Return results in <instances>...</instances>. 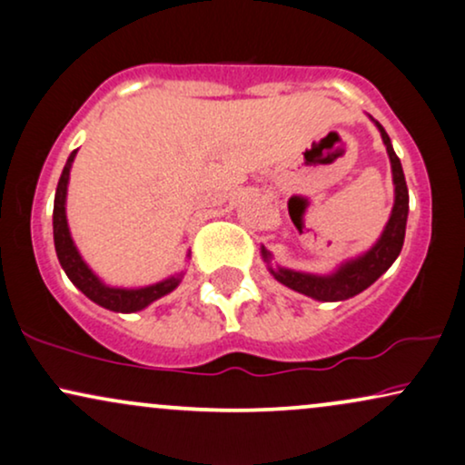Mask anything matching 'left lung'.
I'll use <instances>...</instances> for the list:
<instances>
[{"mask_svg":"<svg viewBox=\"0 0 465 465\" xmlns=\"http://www.w3.org/2000/svg\"><path fill=\"white\" fill-rule=\"evenodd\" d=\"M374 125L381 132L383 144L388 149L390 164H392V179H394V208L390 214L388 225H385L381 238L374 242V247L366 253L355 257V260L344 262L338 271L331 275H310V272L290 271V268L268 266L271 275L277 279L279 283L288 286L294 292H301L305 296H312L316 301H344L351 296L360 294L368 286H372L379 277L394 264L399 257L402 242H405V227H407V212H410V193H407L405 175H402V166L399 155L394 153L392 143H390L388 132L383 130L381 123L374 121ZM262 257L266 264H271V253L262 247Z\"/></svg>","mask_w":465,"mask_h":465,"instance_id":"left-lung-1","label":"left lung"}]
</instances>
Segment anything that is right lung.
<instances>
[{"mask_svg": "<svg viewBox=\"0 0 465 465\" xmlns=\"http://www.w3.org/2000/svg\"><path fill=\"white\" fill-rule=\"evenodd\" d=\"M75 151H71L69 160H66L63 175H60L58 188H55V199H54V244L55 253H58L60 266L64 268L66 277L71 279L73 286L80 288L93 303L105 307L110 312H121V314H132V312H141L144 307L153 303V301L162 299L169 292H173L182 282V275L169 277L164 282L153 283V286L144 288H112L99 279L94 272L88 268L86 262L82 260L80 251L73 244L69 223H66V186H69V173L71 164L75 160Z\"/></svg>", "mask_w": 465, "mask_h": 465, "instance_id": "add662e5", "label": "right lung"}]
</instances>
